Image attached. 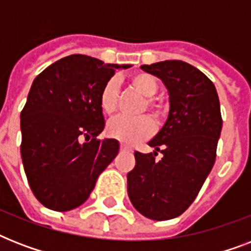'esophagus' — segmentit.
Instances as JSON below:
<instances>
[{
  "label": "esophagus",
  "mask_w": 251,
  "mask_h": 251,
  "mask_svg": "<svg viewBox=\"0 0 251 251\" xmlns=\"http://www.w3.org/2000/svg\"><path fill=\"white\" fill-rule=\"evenodd\" d=\"M121 151H125V152H130V151H131V150H130L129 147H127V146L121 145Z\"/></svg>",
  "instance_id": "obj_1"
}]
</instances>
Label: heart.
I'll list each match as a JSON object with an SVG mask.
<instances>
[{
	"label": "heart",
	"mask_w": 251,
	"mask_h": 251,
	"mask_svg": "<svg viewBox=\"0 0 251 251\" xmlns=\"http://www.w3.org/2000/svg\"><path fill=\"white\" fill-rule=\"evenodd\" d=\"M131 84L147 98V108L153 112L155 116H160L161 106L155 101L153 96L159 91V83L151 74L137 73L131 76ZM118 87L116 79H110L102 87L100 94V108L105 114H113L117 109ZM153 131V122L151 118L142 116L137 118L116 117L109 121L106 126L108 137L117 139L125 145H133L135 142L150 137Z\"/></svg>",
	"instance_id": "1"
}]
</instances>
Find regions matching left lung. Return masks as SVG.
I'll return each instance as SVG.
<instances>
[{"instance_id": "left-lung-1", "label": "left lung", "mask_w": 251, "mask_h": 251, "mask_svg": "<svg viewBox=\"0 0 251 251\" xmlns=\"http://www.w3.org/2000/svg\"><path fill=\"white\" fill-rule=\"evenodd\" d=\"M141 68L164 83L169 113L149 142L153 153H134L127 194L143 216L169 220L190 206L214 167L223 127L220 102L214 83L190 64L171 60ZM157 151L160 161L154 159Z\"/></svg>"}]
</instances>
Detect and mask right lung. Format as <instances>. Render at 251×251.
<instances>
[{"mask_svg":"<svg viewBox=\"0 0 251 251\" xmlns=\"http://www.w3.org/2000/svg\"><path fill=\"white\" fill-rule=\"evenodd\" d=\"M129 68L72 54L32 82L21 113V155L31 190L49 210L83 204L117 156L118 141L98 139L105 126L99 99L114 72Z\"/></svg>","mask_w":251,"mask_h":251,"instance_id":"right-lung-1","label":"right lung"}]
</instances>
